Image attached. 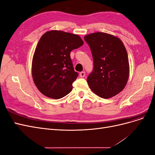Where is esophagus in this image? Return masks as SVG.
Listing matches in <instances>:
<instances>
[{
	"instance_id": "obj_1",
	"label": "esophagus",
	"mask_w": 155,
	"mask_h": 155,
	"mask_svg": "<svg viewBox=\"0 0 155 155\" xmlns=\"http://www.w3.org/2000/svg\"><path fill=\"white\" fill-rule=\"evenodd\" d=\"M79 76L81 77V78H84L85 76V72H81L79 73Z\"/></svg>"
}]
</instances>
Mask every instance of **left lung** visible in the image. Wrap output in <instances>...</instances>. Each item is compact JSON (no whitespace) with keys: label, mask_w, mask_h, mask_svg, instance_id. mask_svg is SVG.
<instances>
[{"label":"left lung","mask_w":155,"mask_h":155,"mask_svg":"<svg viewBox=\"0 0 155 155\" xmlns=\"http://www.w3.org/2000/svg\"><path fill=\"white\" fill-rule=\"evenodd\" d=\"M84 39L91 48L94 63L87 79L93 92L107 99L125 88L129 75L128 55L122 41L103 32L88 34Z\"/></svg>","instance_id":"1"}]
</instances>
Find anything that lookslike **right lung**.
Returning <instances> with one entry per match:
<instances>
[{"label": "right lung", "instance_id": "obj_1", "mask_svg": "<svg viewBox=\"0 0 155 155\" xmlns=\"http://www.w3.org/2000/svg\"><path fill=\"white\" fill-rule=\"evenodd\" d=\"M83 45L79 35L63 31L51 30L42 35L33 57L31 72L43 94L58 100L71 92L78 73L74 71L70 54Z\"/></svg>", "mask_w": 155, "mask_h": 155}]
</instances>
